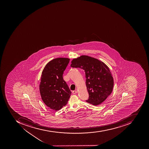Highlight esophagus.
Wrapping results in <instances>:
<instances>
[{
    "mask_svg": "<svg viewBox=\"0 0 149 149\" xmlns=\"http://www.w3.org/2000/svg\"><path fill=\"white\" fill-rule=\"evenodd\" d=\"M77 90H75V91H73L72 92V93H73V94H76V93H77Z\"/></svg>",
    "mask_w": 149,
    "mask_h": 149,
    "instance_id": "esophagus-1",
    "label": "esophagus"
}]
</instances>
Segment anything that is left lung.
Instances as JSON below:
<instances>
[{
    "label": "left lung",
    "instance_id": "obj_1",
    "mask_svg": "<svg viewBox=\"0 0 149 149\" xmlns=\"http://www.w3.org/2000/svg\"><path fill=\"white\" fill-rule=\"evenodd\" d=\"M71 62V67L82 69L85 72L89 94L86 101L93 105L100 104L113 91V79L109 68L98 59L88 56H81Z\"/></svg>",
    "mask_w": 149,
    "mask_h": 149
}]
</instances>
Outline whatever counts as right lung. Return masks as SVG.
I'll return each mask as SVG.
<instances>
[{
  "label": "right lung",
  "instance_id": "obj_1",
  "mask_svg": "<svg viewBox=\"0 0 149 149\" xmlns=\"http://www.w3.org/2000/svg\"><path fill=\"white\" fill-rule=\"evenodd\" d=\"M70 59L57 58L46 65L41 74L40 92L42 100L54 111L61 109L68 103L72 92L63 78Z\"/></svg>",
  "mask_w": 149,
  "mask_h": 149
}]
</instances>
